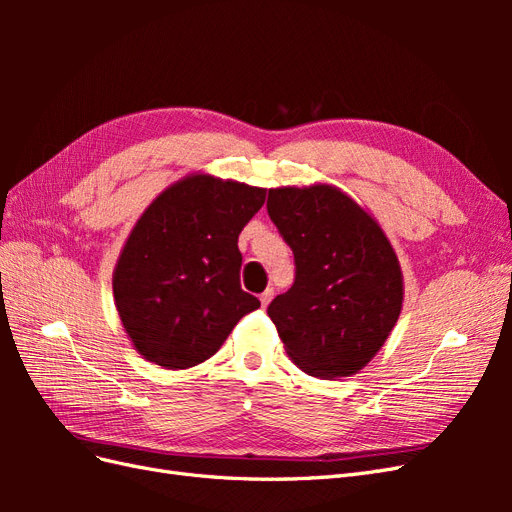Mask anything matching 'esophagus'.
Listing matches in <instances>:
<instances>
[{"label":"esophagus","instance_id":"1","mask_svg":"<svg viewBox=\"0 0 512 512\" xmlns=\"http://www.w3.org/2000/svg\"><path fill=\"white\" fill-rule=\"evenodd\" d=\"M273 294H275V290L273 288H267L265 292L260 294V303H262V307H267L269 303H271V299H273Z\"/></svg>","mask_w":512,"mask_h":512}]
</instances>
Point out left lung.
Here are the masks:
<instances>
[{
  "mask_svg": "<svg viewBox=\"0 0 512 512\" xmlns=\"http://www.w3.org/2000/svg\"><path fill=\"white\" fill-rule=\"evenodd\" d=\"M267 211L294 254V284L267 307L288 356L316 378L356 374L386 342L404 301L389 239L331 185L269 190Z\"/></svg>",
  "mask_w": 512,
  "mask_h": 512,
  "instance_id": "obj_1",
  "label": "left lung"
}]
</instances>
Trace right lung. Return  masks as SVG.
Wrapping results in <instances>:
<instances>
[{"label":"right lung","mask_w":512,"mask_h":512,"mask_svg":"<svg viewBox=\"0 0 512 512\" xmlns=\"http://www.w3.org/2000/svg\"><path fill=\"white\" fill-rule=\"evenodd\" d=\"M265 192L192 175L136 222L117 260L113 294L123 329L147 361L166 369L203 363L260 307L241 288L237 241Z\"/></svg>","instance_id":"1"}]
</instances>
